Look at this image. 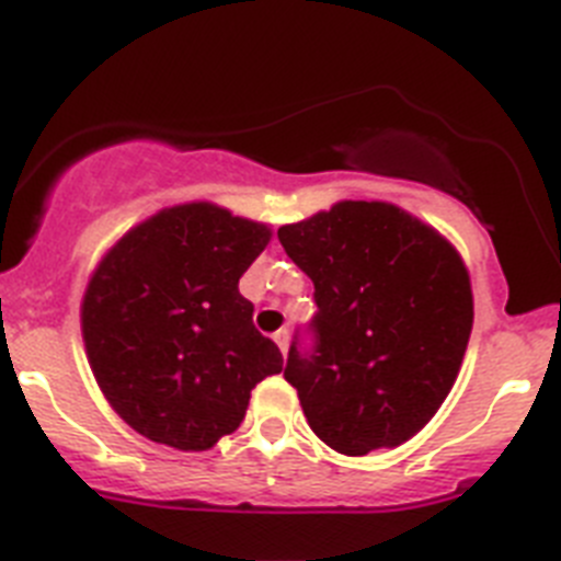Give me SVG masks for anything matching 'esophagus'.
I'll list each match as a JSON object with an SVG mask.
<instances>
[{"instance_id": "obj_1", "label": "esophagus", "mask_w": 561, "mask_h": 561, "mask_svg": "<svg viewBox=\"0 0 561 561\" xmlns=\"http://www.w3.org/2000/svg\"><path fill=\"white\" fill-rule=\"evenodd\" d=\"M274 341H276V347L282 350V355H285L287 344H290V333H287V330H279V333H274Z\"/></svg>"}]
</instances>
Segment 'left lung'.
I'll list each match as a JSON object with an SVG mask.
<instances>
[{"mask_svg": "<svg viewBox=\"0 0 561 561\" xmlns=\"http://www.w3.org/2000/svg\"><path fill=\"white\" fill-rule=\"evenodd\" d=\"M313 279L316 355H287L316 437L347 457L396 449L460 373L474 324L469 267L437 228L383 199H341L279 228Z\"/></svg>", "mask_w": 561, "mask_h": 561, "instance_id": "obj_1", "label": "left lung"}]
</instances>
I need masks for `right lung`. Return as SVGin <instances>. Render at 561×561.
Here are the masks:
<instances>
[{"label": "right lung", "instance_id": "right-lung-1", "mask_svg": "<svg viewBox=\"0 0 561 561\" xmlns=\"http://www.w3.org/2000/svg\"><path fill=\"white\" fill-rule=\"evenodd\" d=\"M267 242V222L194 199L154 211L101 256L81 299L87 362L138 435L211 449L242 423L251 389L282 373L240 294Z\"/></svg>", "mask_w": 561, "mask_h": 561}]
</instances>
